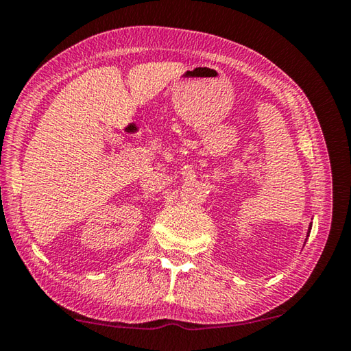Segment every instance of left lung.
<instances>
[{
  "instance_id": "left-lung-1",
  "label": "left lung",
  "mask_w": 351,
  "mask_h": 351,
  "mask_svg": "<svg viewBox=\"0 0 351 351\" xmlns=\"http://www.w3.org/2000/svg\"><path fill=\"white\" fill-rule=\"evenodd\" d=\"M310 231H311V225L308 226V234H310Z\"/></svg>"
}]
</instances>
